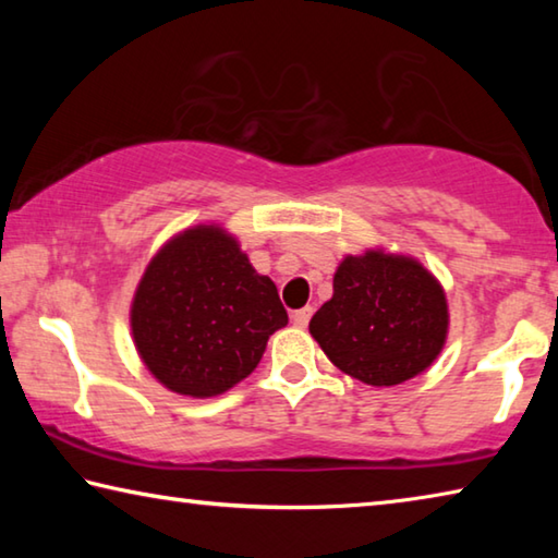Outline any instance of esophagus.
<instances>
[{
    "label": "esophagus",
    "mask_w": 558,
    "mask_h": 558,
    "mask_svg": "<svg viewBox=\"0 0 558 558\" xmlns=\"http://www.w3.org/2000/svg\"><path fill=\"white\" fill-rule=\"evenodd\" d=\"M310 317H313V307H302V310H295V313L290 315V319H292V325L295 327H300V329H305L307 327V323H310Z\"/></svg>",
    "instance_id": "obj_1"
}]
</instances>
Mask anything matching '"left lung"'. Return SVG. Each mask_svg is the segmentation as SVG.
I'll return each instance as SVG.
<instances>
[{"instance_id": "obj_1", "label": "left lung", "mask_w": 558, "mask_h": 558, "mask_svg": "<svg viewBox=\"0 0 558 558\" xmlns=\"http://www.w3.org/2000/svg\"><path fill=\"white\" fill-rule=\"evenodd\" d=\"M310 335L337 369L369 386H396L436 362L448 337V300L415 258L381 248L347 256Z\"/></svg>"}]
</instances>
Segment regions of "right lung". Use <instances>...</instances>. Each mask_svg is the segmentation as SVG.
I'll return each instance as SVG.
<instances>
[{
    "instance_id": "add662e5",
    "label": "right lung",
    "mask_w": 558,
    "mask_h": 558,
    "mask_svg": "<svg viewBox=\"0 0 558 558\" xmlns=\"http://www.w3.org/2000/svg\"><path fill=\"white\" fill-rule=\"evenodd\" d=\"M288 325L276 282L258 276L221 226L177 233L149 260L132 298L137 354L169 391L209 399L256 369Z\"/></svg>"
}]
</instances>
